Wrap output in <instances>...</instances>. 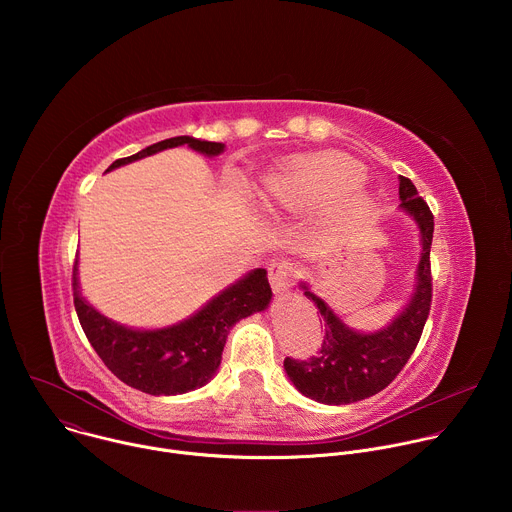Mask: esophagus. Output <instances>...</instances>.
<instances>
[{"label":"esophagus","mask_w":512,"mask_h":512,"mask_svg":"<svg viewBox=\"0 0 512 512\" xmlns=\"http://www.w3.org/2000/svg\"><path fill=\"white\" fill-rule=\"evenodd\" d=\"M291 281H294V263H289L287 259L271 261L269 283L275 294H283V291H287L291 287Z\"/></svg>","instance_id":"obj_1"}]
</instances>
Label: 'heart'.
I'll return each instance as SVG.
<instances>
[{
    "instance_id": "1",
    "label": "heart",
    "mask_w": 512,
    "mask_h": 512,
    "mask_svg": "<svg viewBox=\"0 0 512 512\" xmlns=\"http://www.w3.org/2000/svg\"><path fill=\"white\" fill-rule=\"evenodd\" d=\"M362 168L344 154L328 152L291 160L267 174L259 186L261 202L271 210H296L356 190Z\"/></svg>"
}]
</instances>
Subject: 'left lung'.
Returning <instances> with one entry per match:
<instances>
[{
	"label": "left lung",
	"instance_id": "obj_1",
	"mask_svg": "<svg viewBox=\"0 0 512 512\" xmlns=\"http://www.w3.org/2000/svg\"><path fill=\"white\" fill-rule=\"evenodd\" d=\"M399 198V208L413 218L419 229L421 257L415 271L413 294L389 326L377 332H356L314 294L308 283H300L304 296L318 306L324 318L326 336L318 354L308 360L285 358L283 369L302 395L318 403L348 405L377 395L399 375L421 338L431 304L429 251L433 214L417 194L413 182L403 176H399Z\"/></svg>",
	"mask_w": 512,
	"mask_h": 512
}]
</instances>
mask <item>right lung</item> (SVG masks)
<instances>
[{
    "mask_svg": "<svg viewBox=\"0 0 512 512\" xmlns=\"http://www.w3.org/2000/svg\"><path fill=\"white\" fill-rule=\"evenodd\" d=\"M178 145H188L208 158L225 152V143L178 135L129 158L115 160L107 172ZM72 296L91 346L119 381L148 395H182L204 387L216 375L231 328L255 312L267 310L273 294L267 271L259 267L225 287L196 314L178 324L156 330L127 328L103 316L83 298L77 255L72 267Z\"/></svg>",
    "mask_w": 512,
    "mask_h": 512,
    "instance_id": "add662e5",
    "label": "right lung"
}]
</instances>
